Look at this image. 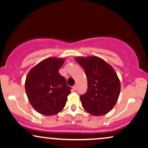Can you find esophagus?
I'll list each match as a JSON object with an SVG mask.
<instances>
[{
    "label": "esophagus",
    "mask_w": 148,
    "mask_h": 148,
    "mask_svg": "<svg viewBox=\"0 0 148 148\" xmlns=\"http://www.w3.org/2000/svg\"><path fill=\"white\" fill-rule=\"evenodd\" d=\"M76 88H77V86H76V85H74V86H73V90H76Z\"/></svg>",
    "instance_id": "1"
}]
</instances>
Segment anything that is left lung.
Instances as JSON below:
<instances>
[{
  "label": "left lung",
  "mask_w": 148,
  "mask_h": 148,
  "mask_svg": "<svg viewBox=\"0 0 148 148\" xmlns=\"http://www.w3.org/2000/svg\"><path fill=\"white\" fill-rule=\"evenodd\" d=\"M75 60L87 76V91L80 96L83 107L91 115L106 114L114 107L120 92V80L115 70L106 61L96 56Z\"/></svg>",
  "instance_id": "obj_1"
}]
</instances>
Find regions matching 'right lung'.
I'll return each instance as SVG.
<instances>
[{
	"label": "right lung",
	"instance_id": "add662e5",
	"mask_svg": "<svg viewBox=\"0 0 148 148\" xmlns=\"http://www.w3.org/2000/svg\"><path fill=\"white\" fill-rule=\"evenodd\" d=\"M63 59L49 58L42 60L28 73L25 88L30 104L37 112L53 115L62 111L71 87L58 72Z\"/></svg>",
	"mask_w": 148,
	"mask_h": 148
}]
</instances>
